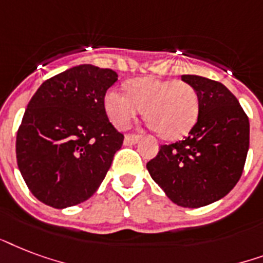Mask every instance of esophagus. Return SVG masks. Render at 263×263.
Returning a JSON list of instances; mask_svg holds the SVG:
<instances>
[{
    "label": "esophagus",
    "mask_w": 263,
    "mask_h": 263,
    "mask_svg": "<svg viewBox=\"0 0 263 263\" xmlns=\"http://www.w3.org/2000/svg\"><path fill=\"white\" fill-rule=\"evenodd\" d=\"M138 140H140V137H138V136H132V134H127V136H125V141H123V144H125V145H134V144H137Z\"/></svg>",
    "instance_id": "1"
}]
</instances>
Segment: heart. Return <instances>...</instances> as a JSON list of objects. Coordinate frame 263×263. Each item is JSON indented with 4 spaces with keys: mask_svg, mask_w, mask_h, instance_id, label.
Listing matches in <instances>:
<instances>
[{
    "mask_svg": "<svg viewBox=\"0 0 263 263\" xmlns=\"http://www.w3.org/2000/svg\"><path fill=\"white\" fill-rule=\"evenodd\" d=\"M127 91L111 89L104 99L105 112L118 129H125L144 111V117L160 138L185 137L199 118V95L186 82L146 77L127 83Z\"/></svg>",
    "mask_w": 263,
    "mask_h": 263,
    "instance_id": "b5f03b06",
    "label": "heart"
}]
</instances>
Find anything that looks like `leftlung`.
Returning a JSON list of instances; mask_svg holds the SVG:
<instances>
[{"instance_id": "left-lung-1", "label": "left lung", "mask_w": 263, "mask_h": 263, "mask_svg": "<svg viewBox=\"0 0 263 263\" xmlns=\"http://www.w3.org/2000/svg\"><path fill=\"white\" fill-rule=\"evenodd\" d=\"M181 79L199 95L196 125L185 140L160 146L146 168L173 203L197 209L227 196L240 180L250 146V122L221 82L199 75Z\"/></svg>"}]
</instances>
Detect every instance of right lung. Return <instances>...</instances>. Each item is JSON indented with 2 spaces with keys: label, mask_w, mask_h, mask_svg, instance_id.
I'll return each instance as SVG.
<instances>
[{
  "label": "right lung",
  "mask_w": 263,
  "mask_h": 263,
  "mask_svg": "<svg viewBox=\"0 0 263 263\" xmlns=\"http://www.w3.org/2000/svg\"><path fill=\"white\" fill-rule=\"evenodd\" d=\"M117 81L115 71L81 64L45 81L32 96L16 137V159L40 201L67 209L99 189L123 144L104 108Z\"/></svg>",
  "instance_id": "add662e5"
}]
</instances>
